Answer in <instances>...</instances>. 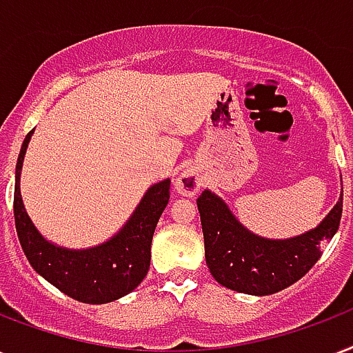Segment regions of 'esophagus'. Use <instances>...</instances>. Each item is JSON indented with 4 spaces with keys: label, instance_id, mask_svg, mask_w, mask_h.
<instances>
[{
    "label": "esophagus",
    "instance_id": "34e87169",
    "mask_svg": "<svg viewBox=\"0 0 353 353\" xmlns=\"http://www.w3.org/2000/svg\"><path fill=\"white\" fill-rule=\"evenodd\" d=\"M201 185H203L201 183V176L194 168H185L176 179V190L179 194L188 196V198L196 196V192L200 190Z\"/></svg>",
    "mask_w": 353,
    "mask_h": 353
}]
</instances>
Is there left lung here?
I'll list each match as a JSON object with an SVG mask.
<instances>
[{"label":"left lung","instance_id":"1","mask_svg":"<svg viewBox=\"0 0 353 353\" xmlns=\"http://www.w3.org/2000/svg\"><path fill=\"white\" fill-rule=\"evenodd\" d=\"M196 203L212 278L228 289L255 296L274 294L303 278L320 259V246L332 241L343 216L341 196L316 230L287 241H268L242 228L224 201L209 190H203Z\"/></svg>","mask_w":353,"mask_h":353}]
</instances>
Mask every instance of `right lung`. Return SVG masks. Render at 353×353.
I'll return each instance as SVG.
<instances>
[{
    "label": "right lung",
    "instance_id": "1",
    "mask_svg": "<svg viewBox=\"0 0 353 353\" xmlns=\"http://www.w3.org/2000/svg\"><path fill=\"white\" fill-rule=\"evenodd\" d=\"M31 134L33 131L21 144L14 185L16 231L27 261L61 292L83 303H107L129 294L150 270L153 231L170 200V179L148 190L133 216L111 241L81 252L59 248L37 231L21 203L20 172Z\"/></svg>",
    "mask_w": 353,
    "mask_h": 353
}]
</instances>
